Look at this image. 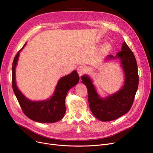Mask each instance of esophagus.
I'll list each match as a JSON object with an SVG mask.
<instances>
[{
	"label": "esophagus",
	"instance_id": "obj_1",
	"mask_svg": "<svg viewBox=\"0 0 153 153\" xmlns=\"http://www.w3.org/2000/svg\"><path fill=\"white\" fill-rule=\"evenodd\" d=\"M77 71L79 75L81 76L85 72V68L84 66H79L77 68Z\"/></svg>",
	"mask_w": 153,
	"mask_h": 153
}]
</instances>
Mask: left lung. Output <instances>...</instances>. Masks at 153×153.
I'll use <instances>...</instances> for the list:
<instances>
[{
    "instance_id": "1",
    "label": "left lung",
    "mask_w": 153,
    "mask_h": 153,
    "mask_svg": "<svg viewBox=\"0 0 153 153\" xmlns=\"http://www.w3.org/2000/svg\"><path fill=\"white\" fill-rule=\"evenodd\" d=\"M122 51L115 56H107L105 62L119 59L124 73L122 87L117 92L105 97L98 94L92 79L87 74L81 76L82 83L86 85L88 100L92 113L102 122H108L122 117L128 112L133 105L139 82L137 62L133 53L124 42Z\"/></svg>"
}]
</instances>
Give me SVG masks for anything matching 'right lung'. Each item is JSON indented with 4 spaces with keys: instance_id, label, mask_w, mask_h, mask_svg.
<instances>
[{
    "instance_id": "add662e5",
    "label": "right lung",
    "mask_w": 153,
    "mask_h": 153,
    "mask_svg": "<svg viewBox=\"0 0 153 153\" xmlns=\"http://www.w3.org/2000/svg\"><path fill=\"white\" fill-rule=\"evenodd\" d=\"M15 56L12 64V87L14 94L25 114L30 119L39 123H54L62 119L66 113L65 100L67 93L77 85L79 76L76 70L59 79L51 97L43 100L33 101L28 99L19 89L16 84V66L20 51Z\"/></svg>"
}]
</instances>
